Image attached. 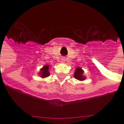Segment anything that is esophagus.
Masks as SVG:
<instances>
[{
  "mask_svg": "<svg viewBox=\"0 0 124 124\" xmlns=\"http://www.w3.org/2000/svg\"><path fill=\"white\" fill-rule=\"evenodd\" d=\"M61 62H65V60H64V59H63V58H62V59L61 60Z\"/></svg>",
  "mask_w": 124,
  "mask_h": 124,
  "instance_id": "1",
  "label": "esophagus"
}]
</instances>
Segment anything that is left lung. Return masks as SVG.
<instances>
[{
	"label": "left lung",
	"instance_id": "1",
	"mask_svg": "<svg viewBox=\"0 0 124 124\" xmlns=\"http://www.w3.org/2000/svg\"><path fill=\"white\" fill-rule=\"evenodd\" d=\"M84 71L80 68H77L76 70L74 73V78L76 79H78L79 80H85V77L83 76Z\"/></svg>",
	"mask_w": 124,
	"mask_h": 124
}]
</instances>
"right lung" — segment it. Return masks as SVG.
<instances>
[{
  "label": "right lung",
  "mask_w": 124,
  "mask_h": 124,
  "mask_svg": "<svg viewBox=\"0 0 124 124\" xmlns=\"http://www.w3.org/2000/svg\"><path fill=\"white\" fill-rule=\"evenodd\" d=\"M48 66L46 65V66H44L40 70L41 72L40 73V75L41 76L42 78H46L50 76V72H48Z\"/></svg>",
  "instance_id": "1"
}]
</instances>
